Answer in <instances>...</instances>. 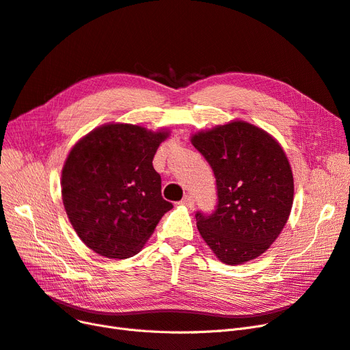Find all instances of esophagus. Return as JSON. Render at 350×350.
I'll return each instance as SVG.
<instances>
[{"label":"esophagus","instance_id":"34e87169","mask_svg":"<svg viewBox=\"0 0 350 350\" xmlns=\"http://www.w3.org/2000/svg\"><path fill=\"white\" fill-rule=\"evenodd\" d=\"M180 204L186 206V208H193V204H195V199H193L191 195H186V196L182 199V202H180Z\"/></svg>","mask_w":350,"mask_h":350}]
</instances>
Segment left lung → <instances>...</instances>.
<instances>
[{
  "label": "left lung",
  "instance_id": "1",
  "mask_svg": "<svg viewBox=\"0 0 350 350\" xmlns=\"http://www.w3.org/2000/svg\"><path fill=\"white\" fill-rule=\"evenodd\" d=\"M191 144L216 178L215 211L196 213L202 238L228 265L260 256L291 212L294 180L286 152L264 129L243 121L195 134Z\"/></svg>",
  "mask_w": 350,
  "mask_h": 350
}]
</instances>
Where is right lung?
<instances>
[{
    "instance_id": "obj_1",
    "label": "right lung",
    "mask_w": 350,
    "mask_h": 350,
    "mask_svg": "<svg viewBox=\"0 0 350 350\" xmlns=\"http://www.w3.org/2000/svg\"><path fill=\"white\" fill-rule=\"evenodd\" d=\"M167 135L108 124L69 152L62 172L63 204L77 237L96 254L116 260L135 255L173 208L152 167Z\"/></svg>"
}]
</instances>
